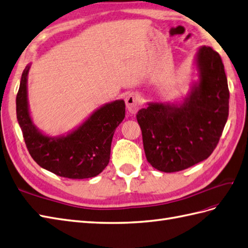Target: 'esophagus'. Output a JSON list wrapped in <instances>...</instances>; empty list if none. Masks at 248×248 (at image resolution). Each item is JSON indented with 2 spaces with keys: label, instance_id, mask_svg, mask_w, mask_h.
Masks as SVG:
<instances>
[{
  "label": "esophagus",
  "instance_id": "34e87169",
  "mask_svg": "<svg viewBox=\"0 0 248 248\" xmlns=\"http://www.w3.org/2000/svg\"><path fill=\"white\" fill-rule=\"evenodd\" d=\"M142 104V99L141 96L137 93H130L126 95L125 97V105H126V109L132 114H135L139 108H140Z\"/></svg>",
  "mask_w": 248,
  "mask_h": 248
}]
</instances>
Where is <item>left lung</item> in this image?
<instances>
[{"label": "left lung", "instance_id": "obj_1", "mask_svg": "<svg viewBox=\"0 0 248 248\" xmlns=\"http://www.w3.org/2000/svg\"><path fill=\"white\" fill-rule=\"evenodd\" d=\"M194 62L198 79L185 97L151 101L136 115L145 157L161 172H178L205 160L227 122L230 91L219 53L201 46Z\"/></svg>", "mask_w": 248, "mask_h": 248}]
</instances>
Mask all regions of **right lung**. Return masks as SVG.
<instances>
[{
	"mask_svg": "<svg viewBox=\"0 0 248 248\" xmlns=\"http://www.w3.org/2000/svg\"><path fill=\"white\" fill-rule=\"evenodd\" d=\"M24 69L16 95V118L29 154L43 169L70 179H85L103 172L110 160L112 138L125 115L123 99L99 107L78 128L50 136L33 124L28 103V73Z\"/></svg>",
	"mask_w": 248,
	"mask_h": 248,
	"instance_id": "1",
	"label": "right lung"
}]
</instances>
